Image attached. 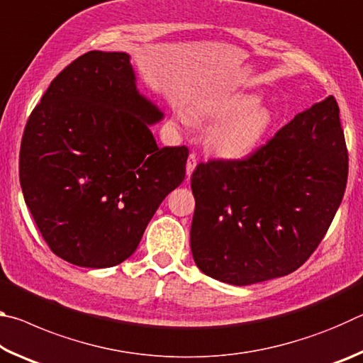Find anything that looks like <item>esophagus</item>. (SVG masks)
I'll return each mask as SVG.
<instances>
[{
    "label": "esophagus",
    "mask_w": 363,
    "mask_h": 363,
    "mask_svg": "<svg viewBox=\"0 0 363 363\" xmlns=\"http://www.w3.org/2000/svg\"><path fill=\"white\" fill-rule=\"evenodd\" d=\"M196 167V155L195 153H190L189 158H187V163H186V173H187V179L190 177V174L194 173V169Z\"/></svg>",
    "instance_id": "1"
}]
</instances>
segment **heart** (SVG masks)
I'll use <instances>...</instances> for the list:
<instances>
[{
    "label": "heart",
    "mask_w": 363,
    "mask_h": 363,
    "mask_svg": "<svg viewBox=\"0 0 363 363\" xmlns=\"http://www.w3.org/2000/svg\"><path fill=\"white\" fill-rule=\"evenodd\" d=\"M256 101L250 94H233L210 107L208 115L219 120L208 134V145L214 153L225 158H242L261 144L272 115Z\"/></svg>",
    "instance_id": "b5f03b06"
}]
</instances>
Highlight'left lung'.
<instances>
[{"mask_svg":"<svg viewBox=\"0 0 363 363\" xmlns=\"http://www.w3.org/2000/svg\"><path fill=\"white\" fill-rule=\"evenodd\" d=\"M347 171L333 96L298 113L248 157L199 163L190 177L195 264L238 286L294 272L323 240Z\"/></svg>","mask_w":363,"mask_h":363,"instance_id":"left-lung-1","label":"left lung"}]
</instances>
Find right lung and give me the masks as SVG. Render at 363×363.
<instances>
[{
    "label": "right lung",
    "mask_w": 363,
    "mask_h": 363,
    "mask_svg": "<svg viewBox=\"0 0 363 363\" xmlns=\"http://www.w3.org/2000/svg\"><path fill=\"white\" fill-rule=\"evenodd\" d=\"M126 52L89 51L52 79L23 130L19 177L41 237L79 267L128 259L186 177L189 149L162 147Z\"/></svg>",
    "instance_id": "1"
}]
</instances>
